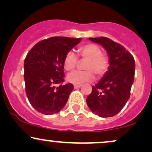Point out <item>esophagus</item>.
<instances>
[{"label": "esophagus", "mask_w": 152, "mask_h": 152, "mask_svg": "<svg viewBox=\"0 0 152 152\" xmlns=\"http://www.w3.org/2000/svg\"><path fill=\"white\" fill-rule=\"evenodd\" d=\"M74 87L75 89H78V88H79L81 87V85H74Z\"/></svg>", "instance_id": "obj_1"}]
</instances>
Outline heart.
Returning <instances> with one entry per match:
<instances>
[{"label": "heart", "instance_id": "b5f03b06", "mask_svg": "<svg viewBox=\"0 0 152 152\" xmlns=\"http://www.w3.org/2000/svg\"><path fill=\"white\" fill-rule=\"evenodd\" d=\"M78 53L84 62L83 71H74L68 74L66 80L73 84H81L94 80V75L101 78L105 74L110 65L108 56L102 54V49L96 44L89 43L78 49ZM77 57L72 52L66 53L64 58V67L66 71H72L77 64Z\"/></svg>", "mask_w": 152, "mask_h": 152}]
</instances>
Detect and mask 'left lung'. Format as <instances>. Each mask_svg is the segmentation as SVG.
<instances>
[{"mask_svg":"<svg viewBox=\"0 0 152 152\" xmlns=\"http://www.w3.org/2000/svg\"><path fill=\"white\" fill-rule=\"evenodd\" d=\"M89 39L106 49L110 66L101 80L92 86V92L86 98L87 105L99 117H113L121 111L130 96L134 78V57L122 45L107 37Z\"/></svg>","mask_w":152,"mask_h":152,"instance_id":"obj_1","label":"left lung"}]
</instances>
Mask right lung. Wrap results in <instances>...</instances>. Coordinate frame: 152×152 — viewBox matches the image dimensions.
Masks as SVG:
<instances>
[{
	"label": "right lung",
	"instance_id": "right-lung-1",
	"mask_svg": "<svg viewBox=\"0 0 152 152\" xmlns=\"http://www.w3.org/2000/svg\"><path fill=\"white\" fill-rule=\"evenodd\" d=\"M81 40L52 37L37 43L27 53L24 61L25 91L31 105L42 114L59 112L74 90L73 84H62L65 75L64 58Z\"/></svg>",
	"mask_w": 152,
	"mask_h": 152
}]
</instances>
